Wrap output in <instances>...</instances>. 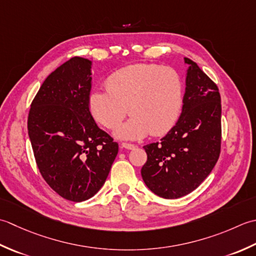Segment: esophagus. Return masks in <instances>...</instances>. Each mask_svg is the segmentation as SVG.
Wrapping results in <instances>:
<instances>
[{
	"label": "esophagus",
	"instance_id": "esophagus-1",
	"mask_svg": "<svg viewBox=\"0 0 256 256\" xmlns=\"http://www.w3.org/2000/svg\"><path fill=\"white\" fill-rule=\"evenodd\" d=\"M122 147L124 148V149H128V150H132L136 148L134 144H126V142H122Z\"/></svg>",
	"mask_w": 256,
	"mask_h": 256
}]
</instances>
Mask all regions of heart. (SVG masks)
<instances>
[{
    "mask_svg": "<svg viewBox=\"0 0 256 256\" xmlns=\"http://www.w3.org/2000/svg\"><path fill=\"white\" fill-rule=\"evenodd\" d=\"M106 88L107 92L92 90L88 106L94 119L108 129L116 128L129 108L132 117L114 132L120 139L166 134L178 120L184 105V82L171 67L129 65L112 72Z\"/></svg>",
    "mask_w": 256,
    "mask_h": 256,
    "instance_id": "1",
    "label": "heart"
}]
</instances>
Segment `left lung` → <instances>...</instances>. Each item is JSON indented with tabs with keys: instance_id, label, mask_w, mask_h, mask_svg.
<instances>
[{
	"instance_id": "left-lung-1",
	"label": "left lung",
	"mask_w": 256,
	"mask_h": 256,
	"mask_svg": "<svg viewBox=\"0 0 256 256\" xmlns=\"http://www.w3.org/2000/svg\"><path fill=\"white\" fill-rule=\"evenodd\" d=\"M186 90L176 126L144 146L142 176L148 189L164 199L189 194L214 168L221 148V97L218 86L194 62L184 57Z\"/></svg>"
}]
</instances>
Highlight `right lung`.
Instances as JSON below:
<instances>
[{
  "instance_id": "right-lung-1",
  "label": "right lung",
  "mask_w": 256,
  "mask_h": 256,
  "mask_svg": "<svg viewBox=\"0 0 256 256\" xmlns=\"http://www.w3.org/2000/svg\"><path fill=\"white\" fill-rule=\"evenodd\" d=\"M92 62L72 57L44 80L30 105L28 129L48 184L66 200L82 202L105 184L118 144L97 126L88 106Z\"/></svg>"
}]
</instances>
